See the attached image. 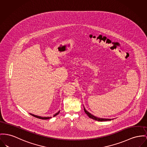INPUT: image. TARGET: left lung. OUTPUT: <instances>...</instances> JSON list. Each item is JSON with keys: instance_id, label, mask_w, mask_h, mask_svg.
I'll return each instance as SVG.
<instances>
[{"instance_id": "left-lung-1", "label": "left lung", "mask_w": 147, "mask_h": 147, "mask_svg": "<svg viewBox=\"0 0 147 147\" xmlns=\"http://www.w3.org/2000/svg\"><path fill=\"white\" fill-rule=\"evenodd\" d=\"M84 111H85V113L88 115V117H90V118H91V119H94V120H97V121H109V120H112V119H104V118H99V117H95L94 115H92L91 113H90L89 112H88L84 107Z\"/></svg>"}]
</instances>
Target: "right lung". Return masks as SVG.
I'll return each mask as SVG.
<instances>
[{
    "label": "right lung",
    "instance_id": "add662e5",
    "mask_svg": "<svg viewBox=\"0 0 147 147\" xmlns=\"http://www.w3.org/2000/svg\"><path fill=\"white\" fill-rule=\"evenodd\" d=\"M59 111L58 113H57L56 114H55L54 115H53V117H55V116H56L57 115H58L59 114ZM30 115H31L32 116H33V117H37V118H38V119H43V120H46V119H50L51 117H39V116H37V115H34V114H30Z\"/></svg>",
    "mask_w": 147,
    "mask_h": 147
}]
</instances>
